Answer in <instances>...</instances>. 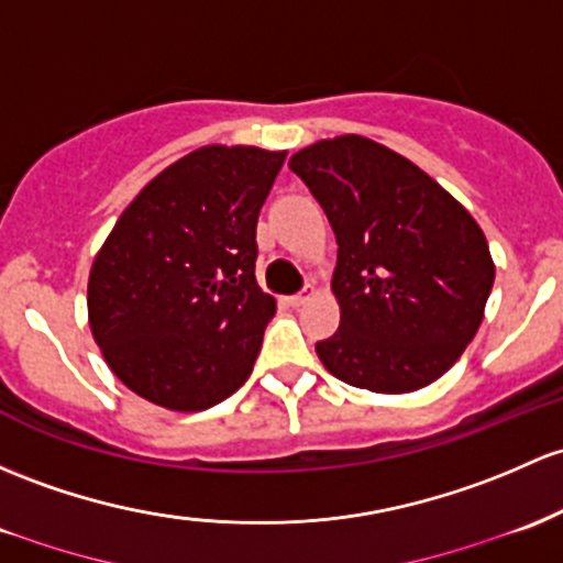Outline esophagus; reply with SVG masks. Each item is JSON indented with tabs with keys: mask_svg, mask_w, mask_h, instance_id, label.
I'll use <instances>...</instances> for the list:
<instances>
[{
	"mask_svg": "<svg viewBox=\"0 0 563 563\" xmlns=\"http://www.w3.org/2000/svg\"><path fill=\"white\" fill-rule=\"evenodd\" d=\"M312 296H314V288L310 286V288H305V291H301V294L291 296V299H288V305H291V307H301V305H307V301H310Z\"/></svg>",
	"mask_w": 563,
	"mask_h": 563,
	"instance_id": "1",
	"label": "esophagus"
}]
</instances>
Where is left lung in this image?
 <instances>
[{"instance_id":"obj_1","label":"left lung","mask_w":563,"mask_h":563,"mask_svg":"<svg viewBox=\"0 0 563 563\" xmlns=\"http://www.w3.org/2000/svg\"><path fill=\"white\" fill-rule=\"evenodd\" d=\"M336 234L339 329L314 344L336 379L413 393L460 361L484 320L494 262L478 221L435 178L363 135H336L288 163Z\"/></svg>"}]
</instances>
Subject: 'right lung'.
I'll list each match as a JSON object with an SVG mask.
<instances>
[{"label": "right lung", "mask_w": 563, "mask_h": 563, "mask_svg": "<svg viewBox=\"0 0 563 563\" xmlns=\"http://www.w3.org/2000/svg\"><path fill=\"white\" fill-rule=\"evenodd\" d=\"M286 152L200 146L135 195L96 253L88 318L117 379L170 411L243 387L275 299L256 283V221Z\"/></svg>", "instance_id": "add662e5"}]
</instances>
